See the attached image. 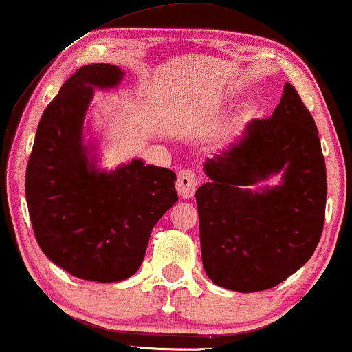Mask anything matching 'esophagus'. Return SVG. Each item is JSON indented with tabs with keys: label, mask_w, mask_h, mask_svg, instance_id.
<instances>
[{
	"label": "esophagus",
	"mask_w": 352,
	"mask_h": 352,
	"mask_svg": "<svg viewBox=\"0 0 352 352\" xmlns=\"http://www.w3.org/2000/svg\"><path fill=\"white\" fill-rule=\"evenodd\" d=\"M195 187H197V176L194 171L182 170L179 175H177L176 189L179 192L182 199H190V197H194Z\"/></svg>",
	"instance_id": "obj_1"
}]
</instances>
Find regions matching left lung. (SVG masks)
<instances>
[{"label": "left lung", "instance_id": "left-lung-1", "mask_svg": "<svg viewBox=\"0 0 352 352\" xmlns=\"http://www.w3.org/2000/svg\"><path fill=\"white\" fill-rule=\"evenodd\" d=\"M282 169V186L243 189ZM205 173L210 182L195 200L201 261L216 285L267 290L312 256L325 223V160L314 118L290 83L272 117L254 118Z\"/></svg>", "mask_w": 352, "mask_h": 352}]
</instances>
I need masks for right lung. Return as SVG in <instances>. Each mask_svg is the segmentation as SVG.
<instances>
[{
	"instance_id": "right-lung-1",
	"label": "right lung",
	"mask_w": 352,
	"mask_h": 352,
	"mask_svg": "<svg viewBox=\"0 0 352 352\" xmlns=\"http://www.w3.org/2000/svg\"><path fill=\"white\" fill-rule=\"evenodd\" d=\"M123 72L112 64L81 67L41 115L28 157L25 195L43 253L72 276L118 282L141 266L157 221L177 201L176 175L133 160L94 170L81 142L93 88H112Z\"/></svg>"
}]
</instances>
